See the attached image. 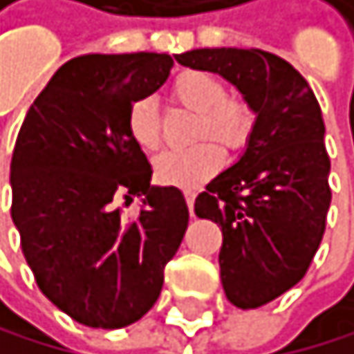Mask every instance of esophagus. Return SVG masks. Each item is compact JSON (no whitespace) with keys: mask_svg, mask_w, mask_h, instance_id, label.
I'll return each instance as SVG.
<instances>
[{"mask_svg":"<svg viewBox=\"0 0 354 354\" xmlns=\"http://www.w3.org/2000/svg\"><path fill=\"white\" fill-rule=\"evenodd\" d=\"M184 197H186V203H188L190 214L194 216V197H197V192H194V190H186V192H184Z\"/></svg>","mask_w":354,"mask_h":354,"instance_id":"34e87169","label":"esophagus"}]
</instances>
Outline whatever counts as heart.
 Returning a JSON list of instances; mask_svg holds the SVG:
<instances>
[{
  "instance_id": "b5f03b06",
  "label": "heart",
  "mask_w": 354,
  "mask_h": 354,
  "mask_svg": "<svg viewBox=\"0 0 354 354\" xmlns=\"http://www.w3.org/2000/svg\"><path fill=\"white\" fill-rule=\"evenodd\" d=\"M173 98L197 111L194 138L212 136L225 149L239 151L248 144L256 113L243 96H225L221 78L190 69L175 78ZM127 131L142 151H155L162 142L160 111L151 96H140L129 106ZM223 164V151L212 140H201L188 149H170L155 157L153 173L160 184L177 188H197L210 179Z\"/></svg>"
}]
</instances>
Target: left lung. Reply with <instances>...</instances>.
I'll list each match as a JSON object with an SVG mask.
<instances>
[{
    "label": "left lung",
    "mask_w": 354,
    "mask_h": 354,
    "mask_svg": "<svg viewBox=\"0 0 354 354\" xmlns=\"http://www.w3.org/2000/svg\"><path fill=\"white\" fill-rule=\"evenodd\" d=\"M175 61L218 74L254 106L248 147L205 186L194 214L223 232L218 267L227 300L258 308L298 285L324 236L330 160L317 98L271 52L201 48Z\"/></svg>",
    "instance_id": "obj_1"
}]
</instances>
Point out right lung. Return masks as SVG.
Segmentation results:
<instances>
[{
	"mask_svg": "<svg viewBox=\"0 0 354 354\" xmlns=\"http://www.w3.org/2000/svg\"><path fill=\"white\" fill-rule=\"evenodd\" d=\"M168 54H85L56 69L19 129L10 162L12 223L43 295L91 328H122L160 298L164 267L188 227L175 186L127 131L129 106L160 89ZM142 199L129 219L120 201Z\"/></svg>",
	"mask_w": 354,
	"mask_h": 354,
	"instance_id": "right-lung-1",
	"label": "right lung"
}]
</instances>
